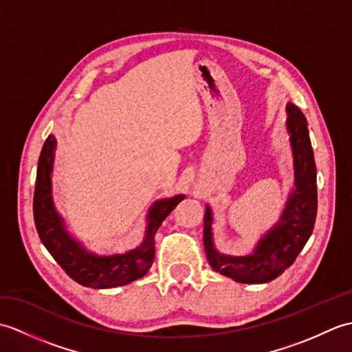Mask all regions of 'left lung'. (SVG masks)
Returning a JSON list of instances; mask_svg holds the SVG:
<instances>
[{
	"label": "left lung",
	"instance_id": "obj_1",
	"mask_svg": "<svg viewBox=\"0 0 352 352\" xmlns=\"http://www.w3.org/2000/svg\"><path fill=\"white\" fill-rule=\"evenodd\" d=\"M287 130L294 149L295 190L292 192L278 223L261 239L251 256H222L213 246L212 212L206 208L204 248L208 263L216 272L239 283L272 281L294 265L315 227L318 212L316 164L307 121L295 104H287Z\"/></svg>",
	"mask_w": 352,
	"mask_h": 352
}]
</instances>
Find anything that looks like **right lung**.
<instances>
[{
    "mask_svg": "<svg viewBox=\"0 0 352 352\" xmlns=\"http://www.w3.org/2000/svg\"><path fill=\"white\" fill-rule=\"evenodd\" d=\"M56 151V138L50 134L45 140L37 163L33 214L37 234L45 248L63 271L81 286L109 289L124 286L144 276L154 261V236L166 216L182 203L184 195L162 199L151 207L148 214L145 241L139 248L118 256L98 257L83 250L77 241L66 233L63 221L57 214L51 198V172Z\"/></svg>",
    "mask_w": 352,
    "mask_h": 352,
    "instance_id": "obj_1",
    "label": "right lung"
}]
</instances>
